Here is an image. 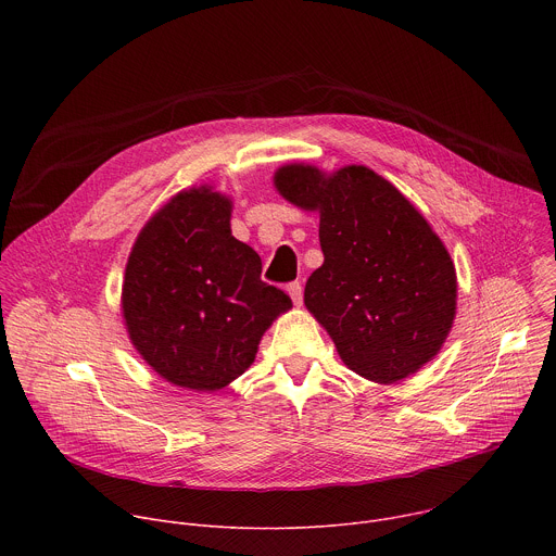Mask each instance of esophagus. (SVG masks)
I'll return each mask as SVG.
<instances>
[{"label": "esophagus", "instance_id": "esophagus-1", "mask_svg": "<svg viewBox=\"0 0 556 556\" xmlns=\"http://www.w3.org/2000/svg\"><path fill=\"white\" fill-rule=\"evenodd\" d=\"M288 294H290V299H292L294 305H301V301H303V288H301L299 281L288 283Z\"/></svg>", "mask_w": 556, "mask_h": 556}]
</instances>
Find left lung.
<instances>
[{"label": "left lung", "mask_w": 556, "mask_h": 556, "mask_svg": "<svg viewBox=\"0 0 556 556\" xmlns=\"http://www.w3.org/2000/svg\"><path fill=\"white\" fill-rule=\"evenodd\" d=\"M277 191L319 211L324 266L305 283V307L358 376L391 384L416 374L446 341L457 299L448 251L420 211L363 165L324 174L286 165Z\"/></svg>", "instance_id": "obj_1"}]
</instances>
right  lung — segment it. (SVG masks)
Here are the masks:
<instances>
[{"label": "right lung", "instance_id": "1", "mask_svg": "<svg viewBox=\"0 0 556 556\" xmlns=\"http://www.w3.org/2000/svg\"><path fill=\"white\" fill-rule=\"evenodd\" d=\"M232 202L211 187L174 195L138 232L123 316L144 363L167 382L217 391L255 361L264 332L292 307L262 281V260L230 232Z\"/></svg>", "mask_w": 556, "mask_h": 556}]
</instances>
